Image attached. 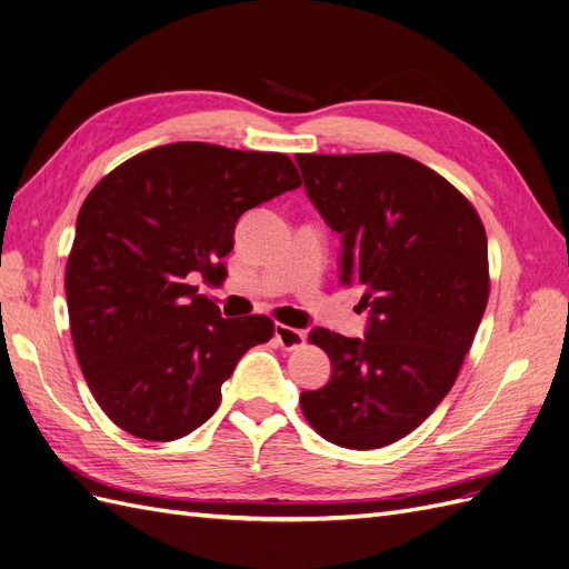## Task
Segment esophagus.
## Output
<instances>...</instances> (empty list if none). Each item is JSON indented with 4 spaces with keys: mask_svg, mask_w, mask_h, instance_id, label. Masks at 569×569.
Here are the masks:
<instances>
[{
    "mask_svg": "<svg viewBox=\"0 0 569 569\" xmlns=\"http://www.w3.org/2000/svg\"><path fill=\"white\" fill-rule=\"evenodd\" d=\"M273 338H277V342L283 347V350H296V347H300L305 342L302 331L283 326V323H277V328H273Z\"/></svg>",
    "mask_w": 569,
    "mask_h": 569,
    "instance_id": "esophagus-1",
    "label": "esophagus"
}]
</instances>
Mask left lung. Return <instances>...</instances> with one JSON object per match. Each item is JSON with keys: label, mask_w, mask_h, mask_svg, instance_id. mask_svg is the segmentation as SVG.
<instances>
[{"label": "left lung", "mask_w": 569, "mask_h": 569, "mask_svg": "<svg viewBox=\"0 0 569 569\" xmlns=\"http://www.w3.org/2000/svg\"><path fill=\"white\" fill-rule=\"evenodd\" d=\"M305 191L340 233V283L369 309L363 338L311 328L331 380L300 395L323 439L380 449L416 430L461 371L489 298L487 233L461 191L399 153H298Z\"/></svg>", "instance_id": "1"}]
</instances>
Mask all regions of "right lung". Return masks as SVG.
<instances>
[{
	"label": "right lung",
	"mask_w": 569,
	"mask_h": 569,
	"mask_svg": "<svg viewBox=\"0 0 569 569\" xmlns=\"http://www.w3.org/2000/svg\"><path fill=\"white\" fill-rule=\"evenodd\" d=\"M300 184L283 153L177 141L89 191L66 267L70 333L91 395L124 432H193L238 359L273 336L271 319H224L191 283H222L241 214Z\"/></svg>",
	"instance_id": "add662e5"
}]
</instances>
